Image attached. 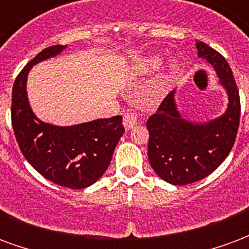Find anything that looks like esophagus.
<instances>
[{
    "label": "esophagus",
    "mask_w": 249,
    "mask_h": 249,
    "mask_svg": "<svg viewBox=\"0 0 249 249\" xmlns=\"http://www.w3.org/2000/svg\"><path fill=\"white\" fill-rule=\"evenodd\" d=\"M139 122V115H138L137 112L132 111V110H127L124 112V115H123V126L126 130H131L132 127L138 124Z\"/></svg>",
    "instance_id": "obj_1"
}]
</instances>
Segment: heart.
Listing matches in <instances>:
<instances>
[{"mask_svg":"<svg viewBox=\"0 0 249 249\" xmlns=\"http://www.w3.org/2000/svg\"><path fill=\"white\" fill-rule=\"evenodd\" d=\"M163 59L158 55H151V57L142 58L141 61H138L137 70L139 74H150L158 70L162 66Z\"/></svg>","mask_w":249,"mask_h":249,"instance_id":"1","label":"heart"}]
</instances>
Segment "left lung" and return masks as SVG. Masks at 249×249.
I'll return each mask as SVG.
<instances>
[{"label":"left lung","mask_w":249,"mask_h":249,"mask_svg":"<svg viewBox=\"0 0 249 249\" xmlns=\"http://www.w3.org/2000/svg\"><path fill=\"white\" fill-rule=\"evenodd\" d=\"M196 49L199 57L215 69L230 102L221 117L192 123L178 111L174 90L148 118L150 164L163 180L175 186L195 183L215 171L232 150L240 121L239 89L226 58L201 41H196Z\"/></svg>","instance_id":"left-lung-1"}]
</instances>
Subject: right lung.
<instances>
[{
	"instance_id": "add662e5",
	"label": "right lung",
	"mask_w": 249,
	"mask_h": 249,
	"mask_svg": "<svg viewBox=\"0 0 249 249\" xmlns=\"http://www.w3.org/2000/svg\"><path fill=\"white\" fill-rule=\"evenodd\" d=\"M66 46L43 49L18 74L12 92V126L19 150L34 170L58 186L81 190L102 177L124 132L122 117L59 127L39 121L29 106L26 79L33 65Z\"/></svg>"
}]
</instances>
